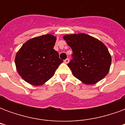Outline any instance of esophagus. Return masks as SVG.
<instances>
[{
	"mask_svg": "<svg viewBox=\"0 0 125 125\" xmlns=\"http://www.w3.org/2000/svg\"><path fill=\"white\" fill-rule=\"evenodd\" d=\"M69 62H70V60H69L68 58H67V59H65V60H64V63H68Z\"/></svg>",
	"mask_w": 125,
	"mask_h": 125,
	"instance_id": "esophagus-1",
	"label": "esophagus"
}]
</instances>
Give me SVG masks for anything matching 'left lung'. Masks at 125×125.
<instances>
[{
    "label": "left lung",
    "mask_w": 125,
    "mask_h": 125,
    "mask_svg": "<svg viewBox=\"0 0 125 125\" xmlns=\"http://www.w3.org/2000/svg\"><path fill=\"white\" fill-rule=\"evenodd\" d=\"M63 38L73 52L68 65L74 77L84 84H93L106 76L112 59L102 41L84 33L65 35Z\"/></svg>",
    "instance_id": "8db88e82"
}]
</instances>
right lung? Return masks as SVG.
<instances>
[{"mask_svg":"<svg viewBox=\"0 0 125 125\" xmlns=\"http://www.w3.org/2000/svg\"><path fill=\"white\" fill-rule=\"evenodd\" d=\"M56 37L51 34L36 37L23 44L15 56L19 74L29 84L40 86L53 77L63 62L54 47Z\"/></svg>","mask_w":125,"mask_h":125,"instance_id":"obj_1","label":"right lung"}]
</instances>
